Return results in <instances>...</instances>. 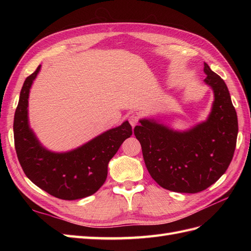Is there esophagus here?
<instances>
[{
    "label": "esophagus",
    "mask_w": 251,
    "mask_h": 251,
    "mask_svg": "<svg viewBox=\"0 0 251 251\" xmlns=\"http://www.w3.org/2000/svg\"><path fill=\"white\" fill-rule=\"evenodd\" d=\"M138 121H139V116L136 115V114H132V115L128 116V123L131 124L133 127L138 124Z\"/></svg>",
    "instance_id": "esophagus-1"
}]
</instances>
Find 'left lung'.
Instances as JSON below:
<instances>
[{"label": "left lung", "instance_id": "left-lung-1", "mask_svg": "<svg viewBox=\"0 0 251 251\" xmlns=\"http://www.w3.org/2000/svg\"><path fill=\"white\" fill-rule=\"evenodd\" d=\"M204 72L207 75L204 81L215 95L206 121L179 132L153 119H141L134 128L151 178L172 192L204 191L220 179L233 157L237 112L224 80L206 63Z\"/></svg>", "mask_w": 251, "mask_h": 251}]
</instances>
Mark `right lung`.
I'll return each mask as SVG.
<instances>
[{"mask_svg":"<svg viewBox=\"0 0 251 251\" xmlns=\"http://www.w3.org/2000/svg\"><path fill=\"white\" fill-rule=\"evenodd\" d=\"M41 65L26 78L14 114L13 134L18 159L31 182L53 197L77 200L93 195L107 179L108 164L123 142L131 137L128 121L66 153H54L37 140L28 123L30 88Z\"/></svg>","mask_w":251,"mask_h":251,"instance_id":"obj_1","label":"right lung"}]
</instances>
